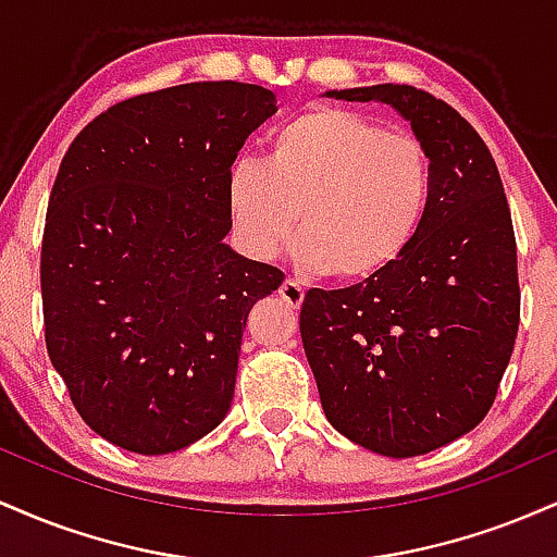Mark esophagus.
Instances as JSON below:
<instances>
[{
  "mask_svg": "<svg viewBox=\"0 0 557 557\" xmlns=\"http://www.w3.org/2000/svg\"><path fill=\"white\" fill-rule=\"evenodd\" d=\"M304 287H300L296 280H285V283L280 285V298H283L287 306H293V309H298V306L304 304Z\"/></svg>",
  "mask_w": 557,
  "mask_h": 557,
  "instance_id": "1",
  "label": "esophagus"
}]
</instances>
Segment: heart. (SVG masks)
Returning a JSON list of instances; mask_svg holds the SVG:
<instances>
[{"mask_svg": "<svg viewBox=\"0 0 557 557\" xmlns=\"http://www.w3.org/2000/svg\"><path fill=\"white\" fill-rule=\"evenodd\" d=\"M432 188L424 144L341 107H314L272 133L264 164L227 175L235 240L270 261L298 220V261L341 283L380 277L417 238Z\"/></svg>", "mask_w": 557, "mask_h": 557, "instance_id": "b5f03b06", "label": "heart"}]
</instances>
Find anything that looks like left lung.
I'll return each instance as SVG.
<instances>
[{"mask_svg": "<svg viewBox=\"0 0 557 557\" xmlns=\"http://www.w3.org/2000/svg\"><path fill=\"white\" fill-rule=\"evenodd\" d=\"M382 101L408 120L432 164L408 251L367 283L306 293L300 337L330 424L350 443L411 458L487 417L521 317L516 235L487 144L413 86L327 91Z\"/></svg>", "mask_w": 557, "mask_h": 557, "instance_id": "8db88e82", "label": "left lung"}]
</instances>
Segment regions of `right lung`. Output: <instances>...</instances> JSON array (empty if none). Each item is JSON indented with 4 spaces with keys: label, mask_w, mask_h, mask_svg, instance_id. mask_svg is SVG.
<instances>
[{
    "label": "right lung",
    "mask_w": 557,
    "mask_h": 557,
    "mask_svg": "<svg viewBox=\"0 0 557 557\" xmlns=\"http://www.w3.org/2000/svg\"><path fill=\"white\" fill-rule=\"evenodd\" d=\"M274 112L253 83H185L110 107L62 159L44 335L75 411L112 445L164 456L227 417L248 311L285 280L225 243L227 175Z\"/></svg>",
    "instance_id": "obj_1"
}]
</instances>
